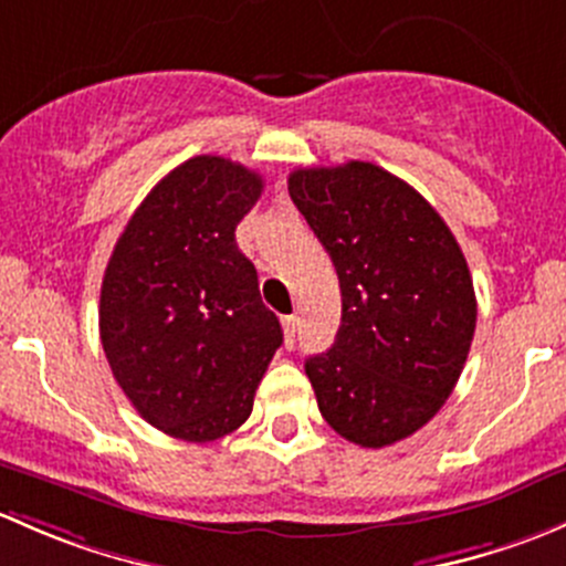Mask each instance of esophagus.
I'll use <instances>...</instances> for the list:
<instances>
[{
  "instance_id": "esophagus-1",
  "label": "esophagus",
  "mask_w": 566,
  "mask_h": 566,
  "mask_svg": "<svg viewBox=\"0 0 566 566\" xmlns=\"http://www.w3.org/2000/svg\"><path fill=\"white\" fill-rule=\"evenodd\" d=\"M296 316H283V335H285V346H294L296 340Z\"/></svg>"
}]
</instances>
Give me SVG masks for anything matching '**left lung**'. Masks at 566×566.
<instances>
[{"mask_svg":"<svg viewBox=\"0 0 566 566\" xmlns=\"http://www.w3.org/2000/svg\"><path fill=\"white\" fill-rule=\"evenodd\" d=\"M289 193L343 296L335 343L305 363L318 411L359 447L409 439L444 406L469 357L476 296L463 250L411 185L373 163L296 168Z\"/></svg>","mask_w":566,"mask_h":566,"instance_id":"1","label":"left lung"}]
</instances>
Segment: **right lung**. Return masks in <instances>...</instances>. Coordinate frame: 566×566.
Returning <instances> with one entry per match:
<instances>
[{"label":"right lung","mask_w":566,"mask_h":566,"mask_svg":"<svg viewBox=\"0 0 566 566\" xmlns=\"http://www.w3.org/2000/svg\"><path fill=\"white\" fill-rule=\"evenodd\" d=\"M264 190L250 168L198 155L133 212L101 289V340L136 411L182 441H214L253 411L283 343L234 231Z\"/></svg>","instance_id":"right-lung-1"}]
</instances>
